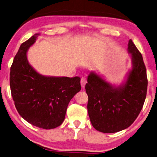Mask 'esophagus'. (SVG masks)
<instances>
[{"mask_svg":"<svg viewBox=\"0 0 157 157\" xmlns=\"http://www.w3.org/2000/svg\"><path fill=\"white\" fill-rule=\"evenodd\" d=\"M87 83V80L86 78H85V77H82L81 78V87H83L86 86V84Z\"/></svg>","mask_w":157,"mask_h":157,"instance_id":"esophagus-1","label":"esophagus"}]
</instances>
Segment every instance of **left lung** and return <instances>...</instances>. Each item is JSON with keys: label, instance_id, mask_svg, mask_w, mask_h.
<instances>
[{"label": "left lung", "instance_id": "8db88e82", "mask_svg": "<svg viewBox=\"0 0 157 157\" xmlns=\"http://www.w3.org/2000/svg\"><path fill=\"white\" fill-rule=\"evenodd\" d=\"M128 51L131 54L132 70L120 86L108 83L95 71L87 76V111L93 127L101 132L114 133L130 127L144 106L147 88L146 68L131 39Z\"/></svg>", "mask_w": 157, "mask_h": 157}]
</instances>
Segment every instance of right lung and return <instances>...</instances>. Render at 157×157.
<instances>
[{
	"mask_svg": "<svg viewBox=\"0 0 157 157\" xmlns=\"http://www.w3.org/2000/svg\"><path fill=\"white\" fill-rule=\"evenodd\" d=\"M36 34L21 44L10 69V88L16 108L36 127L54 129L62 124L71 98L81 89L78 76H47L38 73L27 58Z\"/></svg>",
	"mask_w": 157,
	"mask_h": 157,
	"instance_id": "add662e5",
	"label": "right lung"
}]
</instances>
